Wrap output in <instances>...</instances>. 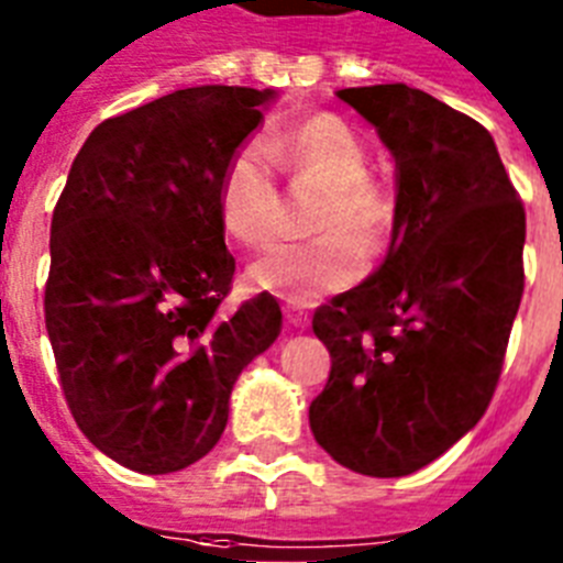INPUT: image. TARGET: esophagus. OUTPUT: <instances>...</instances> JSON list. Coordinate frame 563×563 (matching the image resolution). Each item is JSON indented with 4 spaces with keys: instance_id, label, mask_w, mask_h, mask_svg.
I'll return each mask as SVG.
<instances>
[{
    "instance_id": "obj_1",
    "label": "esophagus",
    "mask_w": 563,
    "mask_h": 563,
    "mask_svg": "<svg viewBox=\"0 0 563 563\" xmlns=\"http://www.w3.org/2000/svg\"><path fill=\"white\" fill-rule=\"evenodd\" d=\"M285 319L290 325L296 328H308V310H302L299 305H287L285 308Z\"/></svg>"
}]
</instances>
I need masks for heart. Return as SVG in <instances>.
I'll return each instance as SVG.
<instances>
[{
    "label": "heart",
    "mask_w": 563,
    "mask_h": 563,
    "mask_svg": "<svg viewBox=\"0 0 563 563\" xmlns=\"http://www.w3.org/2000/svg\"><path fill=\"white\" fill-rule=\"evenodd\" d=\"M267 154L294 179L322 188L313 214V241H285L246 269L261 294L294 305L343 290L363 269L362 253L375 258L395 227L393 191L368 177V151L343 119L317 112L238 147L220 177V223L241 246H264L282 223V191Z\"/></svg>",
    "instance_id": "heart-1"
}]
</instances>
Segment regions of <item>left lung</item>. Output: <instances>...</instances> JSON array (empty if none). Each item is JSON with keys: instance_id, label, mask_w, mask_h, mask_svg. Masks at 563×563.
Here are the masks:
<instances>
[{"instance_id": "left-lung-1", "label": "left lung", "mask_w": 563, "mask_h": 563, "mask_svg": "<svg viewBox=\"0 0 563 563\" xmlns=\"http://www.w3.org/2000/svg\"><path fill=\"white\" fill-rule=\"evenodd\" d=\"M395 156L393 244L313 313L331 352L310 430L343 467L407 476L485 416L523 296L526 211L492 133L407 84L340 89Z\"/></svg>"}]
</instances>
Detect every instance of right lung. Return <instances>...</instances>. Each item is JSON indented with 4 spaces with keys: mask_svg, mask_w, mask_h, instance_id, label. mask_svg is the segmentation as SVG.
<instances>
[{
    "mask_svg": "<svg viewBox=\"0 0 563 563\" xmlns=\"http://www.w3.org/2000/svg\"><path fill=\"white\" fill-rule=\"evenodd\" d=\"M273 89L191 87L101 121L52 214L46 331L89 442L139 474L220 442L238 375L276 343L269 294L220 308L235 258L220 177Z\"/></svg>",
    "mask_w": 563,
    "mask_h": 563,
    "instance_id": "right-lung-1",
    "label": "right lung"
}]
</instances>
